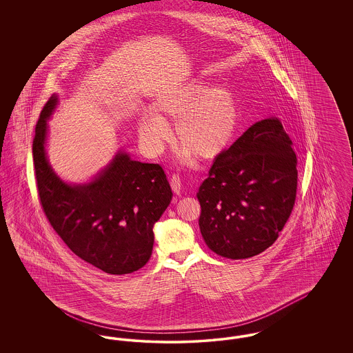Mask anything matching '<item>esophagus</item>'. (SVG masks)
<instances>
[{
	"mask_svg": "<svg viewBox=\"0 0 353 353\" xmlns=\"http://www.w3.org/2000/svg\"><path fill=\"white\" fill-rule=\"evenodd\" d=\"M170 186H172V189H173V192L174 193H180L181 192V189H183V181H181V176L180 174H172V177H170Z\"/></svg>",
	"mask_w": 353,
	"mask_h": 353,
	"instance_id": "esophagus-1",
	"label": "esophagus"
}]
</instances>
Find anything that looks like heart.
Returning a JSON list of instances; mask_svg holds the SVG:
<instances>
[{"mask_svg": "<svg viewBox=\"0 0 353 353\" xmlns=\"http://www.w3.org/2000/svg\"><path fill=\"white\" fill-rule=\"evenodd\" d=\"M174 121V134L183 144L181 159L192 154L213 159L230 144L238 125L234 97L223 87H210L202 81L189 82L167 91L151 103V112L140 115L137 131L144 148L152 154L164 150L170 137L167 120Z\"/></svg>", "mask_w": 353, "mask_h": 353, "instance_id": "1", "label": "heart"}]
</instances>
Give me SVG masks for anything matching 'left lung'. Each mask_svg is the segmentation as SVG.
Wrapping results in <instances>:
<instances>
[{
	"instance_id": "1",
	"label": "left lung",
	"mask_w": 353,
	"mask_h": 353,
	"mask_svg": "<svg viewBox=\"0 0 353 353\" xmlns=\"http://www.w3.org/2000/svg\"><path fill=\"white\" fill-rule=\"evenodd\" d=\"M296 185V154L281 120L252 124L214 159L199 189L208 248L230 259L265 252L292 212Z\"/></svg>"
}]
</instances>
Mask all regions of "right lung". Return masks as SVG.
<instances>
[{
	"mask_svg": "<svg viewBox=\"0 0 353 353\" xmlns=\"http://www.w3.org/2000/svg\"><path fill=\"white\" fill-rule=\"evenodd\" d=\"M57 103L54 94L41 112L33 140L43 212L68 249L84 262L112 275L137 271L151 258L153 225L173 196L167 176L159 164L134 161L119 151L92 181H62L45 148L48 120Z\"/></svg>",
	"mask_w": 353,
	"mask_h": 353,
	"instance_id": "1",
	"label": "right lung"
}]
</instances>
